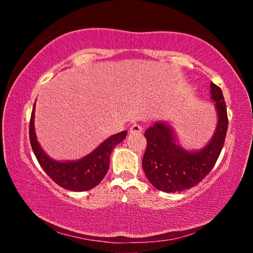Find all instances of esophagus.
<instances>
[{"instance_id": "esophagus-1", "label": "esophagus", "mask_w": 253, "mask_h": 253, "mask_svg": "<svg viewBox=\"0 0 253 253\" xmlns=\"http://www.w3.org/2000/svg\"><path fill=\"white\" fill-rule=\"evenodd\" d=\"M142 130H143L142 126L137 125V124H134V125H132L130 127V129H129V131L131 132V134H139V132H142Z\"/></svg>"}]
</instances>
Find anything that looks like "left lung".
Returning <instances> with one entry per match:
<instances>
[{"instance_id": "8db88e82", "label": "left lung", "mask_w": 253, "mask_h": 253, "mask_svg": "<svg viewBox=\"0 0 253 253\" xmlns=\"http://www.w3.org/2000/svg\"><path fill=\"white\" fill-rule=\"evenodd\" d=\"M210 87L217 122L212 138L204 147L195 151L183 148L168 122H155L145 131L147 147L142 165L147 179L157 190L175 193L198 185L219 158L228 130V114L221 89L213 83Z\"/></svg>"}]
</instances>
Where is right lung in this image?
<instances>
[{
    "label": "right lung",
    "instance_id": "obj_1",
    "mask_svg": "<svg viewBox=\"0 0 253 253\" xmlns=\"http://www.w3.org/2000/svg\"><path fill=\"white\" fill-rule=\"evenodd\" d=\"M34 108L30 119V143L38 162L44 172L53 181L66 190L84 192L91 190L99 184L109 169L110 154L114 147L122 143L127 135L124 130L110 136L104 140L96 149L80 160L55 161L42 149L37 139L34 129Z\"/></svg>",
    "mask_w": 253,
    "mask_h": 253
}]
</instances>
